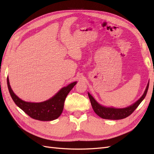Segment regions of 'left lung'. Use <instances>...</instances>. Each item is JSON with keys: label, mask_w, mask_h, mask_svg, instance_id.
<instances>
[{"label": "left lung", "mask_w": 154, "mask_h": 154, "mask_svg": "<svg viewBox=\"0 0 154 154\" xmlns=\"http://www.w3.org/2000/svg\"><path fill=\"white\" fill-rule=\"evenodd\" d=\"M148 86L149 82L148 83L146 90L144 91L141 97L133 104L124 108H114L110 107H105L97 102L95 99L89 93H88V94L91 106L93 108L94 111L97 115L103 119H105L118 120L128 117L134 112L135 109L138 107L140 103L143 101V100L146 97L148 90Z\"/></svg>", "instance_id": "obj_1"}]
</instances>
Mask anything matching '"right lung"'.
I'll return each instance as SVG.
<instances>
[{
	"instance_id": "right-lung-1",
	"label": "right lung",
	"mask_w": 154,
	"mask_h": 154,
	"mask_svg": "<svg viewBox=\"0 0 154 154\" xmlns=\"http://www.w3.org/2000/svg\"><path fill=\"white\" fill-rule=\"evenodd\" d=\"M7 83L10 95L17 106L34 119L49 121L56 119L61 115L64 108L65 99L73 86L77 84V82H73L67 86L63 88L53 97L41 103L24 101L13 91L8 77L7 78Z\"/></svg>"
}]
</instances>
